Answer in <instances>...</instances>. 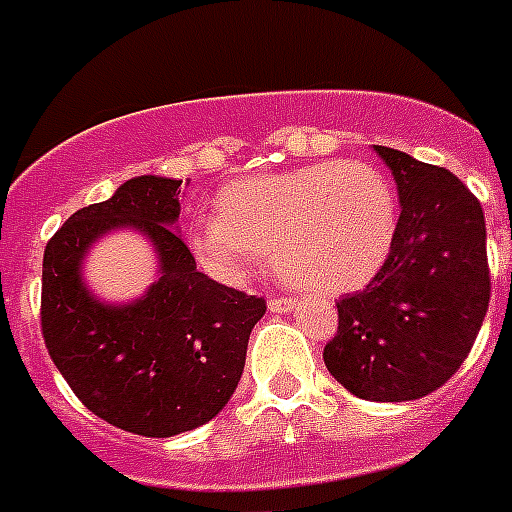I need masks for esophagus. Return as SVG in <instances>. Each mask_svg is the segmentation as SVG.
<instances>
[{
  "instance_id": "obj_1",
  "label": "esophagus",
  "mask_w": 512,
  "mask_h": 512,
  "mask_svg": "<svg viewBox=\"0 0 512 512\" xmlns=\"http://www.w3.org/2000/svg\"><path fill=\"white\" fill-rule=\"evenodd\" d=\"M268 307H270V313H292L294 299L292 297H270Z\"/></svg>"
}]
</instances>
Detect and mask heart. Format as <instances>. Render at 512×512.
<instances>
[{"mask_svg":"<svg viewBox=\"0 0 512 512\" xmlns=\"http://www.w3.org/2000/svg\"><path fill=\"white\" fill-rule=\"evenodd\" d=\"M400 205L384 170L363 160L313 162L223 186L218 215L194 223L189 247L220 281H239L265 257L315 292L368 284L397 236Z\"/></svg>","mask_w":512,"mask_h":512,"instance_id":"b5f03b06","label":"heart"}]
</instances>
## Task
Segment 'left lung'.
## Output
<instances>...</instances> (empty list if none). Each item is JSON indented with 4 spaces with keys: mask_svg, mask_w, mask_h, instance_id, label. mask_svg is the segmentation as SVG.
<instances>
[{
    "mask_svg": "<svg viewBox=\"0 0 512 512\" xmlns=\"http://www.w3.org/2000/svg\"><path fill=\"white\" fill-rule=\"evenodd\" d=\"M373 149L397 184V236L371 284L336 302L323 360L360 400L407 402L447 384L476 342L492 294L486 223L450 170Z\"/></svg>",
    "mask_w": 512,
    "mask_h": 512,
    "instance_id": "8db88e82",
    "label": "left lung"
}]
</instances>
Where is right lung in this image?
<instances>
[{"label":"right lung","instance_id":"right-lung-1","mask_svg":"<svg viewBox=\"0 0 512 512\" xmlns=\"http://www.w3.org/2000/svg\"><path fill=\"white\" fill-rule=\"evenodd\" d=\"M181 181L136 176L107 202L70 215L44 249L41 334L57 371L102 421L139 436L184 434L231 400L265 299L199 273L178 236ZM134 227L158 252V281L112 306L82 284L102 235Z\"/></svg>","mask_w":512,"mask_h":512}]
</instances>
